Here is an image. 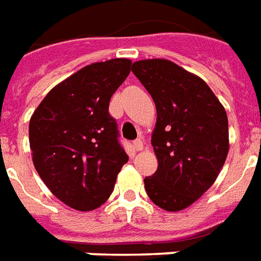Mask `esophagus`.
<instances>
[{"label":"esophagus","instance_id":"34e87169","mask_svg":"<svg viewBox=\"0 0 261 261\" xmlns=\"http://www.w3.org/2000/svg\"><path fill=\"white\" fill-rule=\"evenodd\" d=\"M134 149L136 151H142L144 149V142H142V140H137V141H134Z\"/></svg>","mask_w":261,"mask_h":261}]
</instances>
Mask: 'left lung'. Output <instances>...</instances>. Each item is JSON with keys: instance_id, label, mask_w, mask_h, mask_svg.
I'll use <instances>...</instances> for the list:
<instances>
[{"instance_id": "1", "label": "left lung", "mask_w": 261, "mask_h": 261, "mask_svg": "<svg viewBox=\"0 0 261 261\" xmlns=\"http://www.w3.org/2000/svg\"><path fill=\"white\" fill-rule=\"evenodd\" d=\"M131 69L156 106L151 144L158 169L144 179L145 192L165 211H181L213 186L224 166L228 116L198 75L170 60H140Z\"/></svg>"}]
</instances>
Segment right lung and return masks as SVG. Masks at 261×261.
Segmentation results:
<instances>
[{"instance_id":"add662e5","label":"right lung","mask_w":261,"mask_h":261,"mask_svg":"<svg viewBox=\"0 0 261 261\" xmlns=\"http://www.w3.org/2000/svg\"><path fill=\"white\" fill-rule=\"evenodd\" d=\"M130 71L128 59L92 63L54 86L32 114L33 165L48 190L76 211L105 204L128 161L109 103Z\"/></svg>"}]
</instances>
